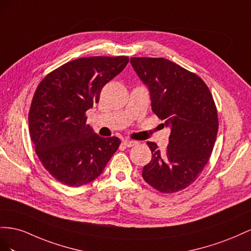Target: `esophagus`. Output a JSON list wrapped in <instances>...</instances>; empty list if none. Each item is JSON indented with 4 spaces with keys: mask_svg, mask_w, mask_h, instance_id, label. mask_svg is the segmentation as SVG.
I'll return each mask as SVG.
<instances>
[{
    "mask_svg": "<svg viewBox=\"0 0 251 251\" xmlns=\"http://www.w3.org/2000/svg\"><path fill=\"white\" fill-rule=\"evenodd\" d=\"M123 145L125 147H132L134 145H137V142L132 141V140H124L123 141Z\"/></svg>",
    "mask_w": 251,
    "mask_h": 251,
    "instance_id": "esophagus-1",
    "label": "esophagus"
}]
</instances>
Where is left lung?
Returning a JSON list of instances; mask_svg holds the SVG:
<instances>
[{"mask_svg": "<svg viewBox=\"0 0 251 251\" xmlns=\"http://www.w3.org/2000/svg\"><path fill=\"white\" fill-rule=\"evenodd\" d=\"M150 92L152 111L170 127L164 152L147 142L152 159L142 171L146 183L163 193L185 189L208 163L217 139V107L209 88L196 74L163 58H131Z\"/></svg>", "mask_w": 251, "mask_h": 251, "instance_id": "left-lung-1", "label": "left lung"}]
</instances>
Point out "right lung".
Masks as SVG:
<instances>
[{"label": "right lung", "instance_id": "1", "mask_svg": "<svg viewBox=\"0 0 251 251\" xmlns=\"http://www.w3.org/2000/svg\"><path fill=\"white\" fill-rule=\"evenodd\" d=\"M128 62L123 55L80 58L39 84L28 114L29 132L42 165L55 180L70 187L88 184L118 150L120 139L100 137L86 124V111Z\"/></svg>", "mask_w": 251, "mask_h": 251}]
</instances>
